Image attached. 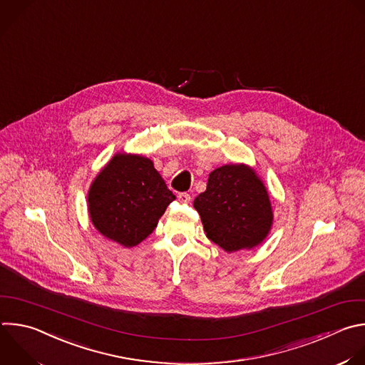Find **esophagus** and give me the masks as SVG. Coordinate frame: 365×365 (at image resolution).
Here are the masks:
<instances>
[{"instance_id": "esophagus-1", "label": "esophagus", "mask_w": 365, "mask_h": 365, "mask_svg": "<svg viewBox=\"0 0 365 365\" xmlns=\"http://www.w3.org/2000/svg\"><path fill=\"white\" fill-rule=\"evenodd\" d=\"M178 199L182 202V203H190V195L189 193H186V192H182V193H179V196H178Z\"/></svg>"}]
</instances>
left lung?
<instances>
[{
	"label": "left lung",
	"mask_w": 365,
	"mask_h": 365,
	"mask_svg": "<svg viewBox=\"0 0 365 365\" xmlns=\"http://www.w3.org/2000/svg\"><path fill=\"white\" fill-rule=\"evenodd\" d=\"M206 236L226 252L251 250L268 236L274 213L268 190L247 165H225L210 172L195 202Z\"/></svg>",
	"instance_id": "obj_1"
}]
</instances>
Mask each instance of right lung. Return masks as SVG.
Segmentation results:
<instances>
[{
    "instance_id": "obj_1",
    "label": "right lung",
    "mask_w": 365,
    "mask_h": 365,
    "mask_svg": "<svg viewBox=\"0 0 365 365\" xmlns=\"http://www.w3.org/2000/svg\"><path fill=\"white\" fill-rule=\"evenodd\" d=\"M176 196L140 155L117 153L100 170L88 190V213L94 227L126 248L139 245L158 226Z\"/></svg>"
}]
</instances>
